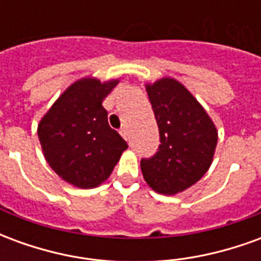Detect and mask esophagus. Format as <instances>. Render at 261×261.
Returning a JSON list of instances; mask_svg holds the SVG:
<instances>
[{"mask_svg": "<svg viewBox=\"0 0 261 261\" xmlns=\"http://www.w3.org/2000/svg\"><path fill=\"white\" fill-rule=\"evenodd\" d=\"M120 134H121V137H123L124 140H128V130H127L125 127H123V128L120 130Z\"/></svg>", "mask_w": 261, "mask_h": 261, "instance_id": "34e87169", "label": "esophagus"}]
</instances>
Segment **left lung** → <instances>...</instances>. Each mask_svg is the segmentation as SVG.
I'll list each match as a JSON object with an SVG mask.
<instances>
[{"label": "left lung", "mask_w": 261, "mask_h": 261, "mask_svg": "<svg viewBox=\"0 0 261 261\" xmlns=\"http://www.w3.org/2000/svg\"><path fill=\"white\" fill-rule=\"evenodd\" d=\"M159 128V148L141 159L142 176L161 194L185 192L205 175L213 164L218 131L197 99L173 78L147 84Z\"/></svg>", "instance_id": "obj_1"}]
</instances>
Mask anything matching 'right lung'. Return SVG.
<instances>
[{"label": "right lung", "instance_id": "1", "mask_svg": "<svg viewBox=\"0 0 261 261\" xmlns=\"http://www.w3.org/2000/svg\"><path fill=\"white\" fill-rule=\"evenodd\" d=\"M119 80L82 78L68 86L39 123L37 136L50 168L69 185L92 189L113 172L127 142L102 106Z\"/></svg>", "mask_w": 261, "mask_h": 261}]
</instances>
